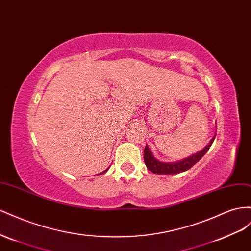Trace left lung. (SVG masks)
Segmentation results:
<instances>
[{
    "instance_id": "obj_1",
    "label": "left lung",
    "mask_w": 251,
    "mask_h": 251,
    "mask_svg": "<svg viewBox=\"0 0 251 251\" xmlns=\"http://www.w3.org/2000/svg\"><path fill=\"white\" fill-rule=\"evenodd\" d=\"M214 138H216V135L210 140L208 145L205 146L202 150H200L199 152L191 154L187 157H185V159L176 162H162L155 159L153 153L151 152V150L149 149L148 145L146 144L144 149V161L146 164V167L151 171V173L156 175H176L184 173V171L191 168L196 163H198L202 159L204 154L209 150L211 144L214 141Z\"/></svg>"
}]
</instances>
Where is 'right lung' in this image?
<instances>
[{
    "mask_svg": "<svg viewBox=\"0 0 251 251\" xmlns=\"http://www.w3.org/2000/svg\"><path fill=\"white\" fill-rule=\"evenodd\" d=\"M107 170H108V169H106V170H104V171H103V173H101V175H102V174H105V173H106V171H107Z\"/></svg>",
    "mask_w": 251,
    "mask_h": 251,
    "instance_id": "add662e5",
    "label": "right lung"
}]
</instances>
